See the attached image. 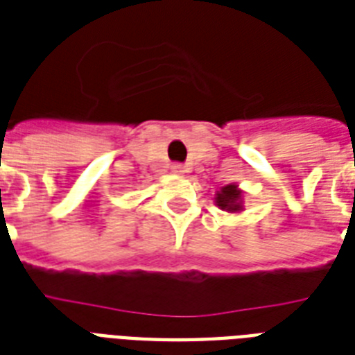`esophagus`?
<instances>
[{
  "mask_svg": "<svg viewBox=\"0 0 355 355\" xmlns=\"http://www.w3.org/2000/svg\"><path fill=\"white\" fill-rule=\"evenodd\" d=\"M171 171L177 173V175H180V173H184V166H182V164H173Z\"/></svg>",
  "mask_w": 355,
  "mask_h": 355,
  "instance_id": "34e87169",
  "label": "esophagus"
}]
</instances>
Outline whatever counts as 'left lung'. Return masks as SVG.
I'll return each mask as SVG.
<instances>
[{
	"instance_id": "left-lung-1",
	"label": "left lung",
	"mask_w": 355,
	"mask_h": 355,
	"mask_svg": "<svg viewBox=\"0 0 355 355\" xmlns=\"http://www.w3.org/2000/svg\"><path fill=\"white\" fill-rule=\"evenodd\" d=\"M216 202L217 206H221V210H241V191H239L237 186H234V184H228V186H225V188L217 193Z\"/></svg>"
}]
</instances>
